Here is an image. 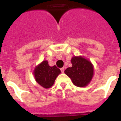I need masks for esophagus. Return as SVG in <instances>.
Wrapping results in <instances>:
<instances>
[{"instance_id":"34e87169","label":"esophagus","mask_w":121,"mask_h":121,"mask_svg":"<svg viewBox=\"0 0 121 121\" xmlns=\"http://www.w3.org/2000/svg\"><path fill=\"white\" fill-rule=\"evenodd\" d=\"M64 69H65V68H64V67L61 69V73H64Z\"/></svg>"}]
</instances>
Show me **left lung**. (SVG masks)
Wrapping results in <instances>:
<instances>
[{
	"label": "left lung",
	"mask_w": 121,
	"mask_h": 121,
	"mask_svg": "<svg viewBox=\"0 0 121 121\" xmlns=\"http://www.w3.org/2000/svg\"><path fill=\"white\" fill-rule=\"evenodd\" d=\"M72 67L65 71L74 86L83 87L88 86L94 74V67L91 61L83 56H73L71 59Z\"/></svg>",
	"instance_id": "obj_1"
}]
</instances>
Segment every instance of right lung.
I'll use <instances>...</instances> for the list:
<instances>
[{
    "mask_svg": "<svg viewBox=\"0 0 121 121\" xmlns=\"http://www.w3.org/2000/svg\"><path fill=\"white\" fill-rule=\"evenodd\" d=\"M60 73V70L56 65L50 67L47 60L43 61L35 66L33 71L35 81L45 89L52 86L56 78Z\"/></svg>",
    "mask_w": 121,
    "mask_h": 121,
    "instance_id": "right-lung-1",
    "label": "right lung"
}]
</instances>
